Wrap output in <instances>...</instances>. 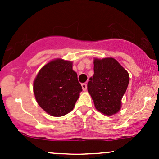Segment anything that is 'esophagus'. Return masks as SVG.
<instances>
[{
    "instance_id": "esophagus-1",
    "label": "esophagus",
    "mask_w": 159,
    "mask_h": 159,
    "mask_svg": "<svg viewBox=\"0 0 159 159\" xmlns=\"http://www.w3.org/2000/svg\"><path fill=\"white\" fill-rule=\"evenodd\" d=\"M81 87H82L83 91H87V84H85V83H83V84H81Z\"/></svg>"
}]
</instances>
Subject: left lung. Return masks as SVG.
Wrapping results in <instances>:
<instances>
[{"label": "left lung", "mask_w": 159, "mask_h": 159, "mask_svg": "<svg viewBox=\"0 0 159 159\" xmlns=\"http://www.w3.org/2000/svg\"><path fill=\"white\" fill-rule=\"evenodd\" d=\"M129 83L128 71L113 57L94 58V75L88 91L99 112L107 116L118 113Z\"/></svg>", "instance_id": "8db88e82"}]
</instances>
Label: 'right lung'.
Listing matches in <instances>:
<instances>
[{"instance_id": "right-lung-1", "label": "right lung", "mask_w": 159, "mask_h": 159, "mask_svg": "<svg viewBox=\"0 0 159 159\" xmlns=\"http://www.w3.org/2000/svg\"><path fill=\"white\" fill-rule=\"evenodd\" d=\"M72 65L70 61L54 59L41 68L34 81L35 99L51 116L61 117L71 111L82 91Z\"/></svg>"}]
</instances>
